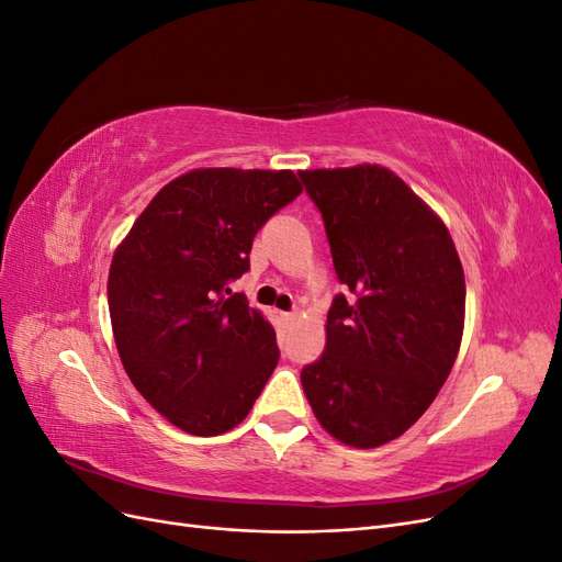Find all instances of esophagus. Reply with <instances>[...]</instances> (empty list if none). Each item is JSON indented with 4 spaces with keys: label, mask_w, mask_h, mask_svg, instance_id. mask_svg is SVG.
Here are the masks:
<instances>
[{
    "label": "esophagus",
    "mask_w": 562,
    "mask_h": 562,
    "mask_svg": "<svg viewBox=\"0 0 562 562\" xmlns=\"http://www.w3.org/2000/svg\"><path fill=\"white\" fill-rule=\"evenodd\" d=\"M279 318L285 323V326H291V323L295 321V314H293V312H281Z\"/></svg>",
    "instance_id": "1"
}]
</instances>
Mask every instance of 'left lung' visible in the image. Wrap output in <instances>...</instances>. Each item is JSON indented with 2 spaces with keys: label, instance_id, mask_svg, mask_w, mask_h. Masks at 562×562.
<instances>
[{
  "label": "left lung",
  "instance_id": "obj_1",
  "mask_svg": "<svg viewBox=\"0 0 562 562\" xmlns=\"http://www.w3.org/2000/svg\"><path fill=\"white\" fill-rule=\"evenodd\" d=\"M321 211L335 274L326 351L300 380L321 427L378 448L427 413L464 330V269L448 227L378 164L300 171Z\"/></svg>",
  "mask_w": 562,
  "mask_h": 562
}]
</instances>
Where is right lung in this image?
<instances>
[{"label":"right lung","instance_id":"add662e5","mask_svg":"<svg viewBox=\"0 0 562 562\" xmlns=\"http://www.w3.org/2000/svg\"><path fill=\"white\" fill-rule=\"evenodd\" d=\"M300 192L293 171L196 168L161 187L114 250L119 359L187 434L234 429L279 363L274 328L227 285L250 269L255 234Z\"/></svg>","mask_w":562,"mask_h":562}]
</instances>
